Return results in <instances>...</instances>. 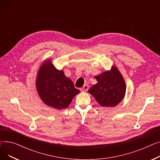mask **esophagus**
<instances>
[{"label":"esophagus","mask_w":160,"mask_h":160,"mask_svg":"<svg viewBox=\"0 0 160 160\" xmlns=\"http://www.w3.org/2000/svg\"><path fill=\"white\" fill-rule=\"evenodd\" d=\"M89 89V86L88 85H84L82 88H80L81 91H87Z\"/></svg>","instance_id":"34e87169"}]
</instances>
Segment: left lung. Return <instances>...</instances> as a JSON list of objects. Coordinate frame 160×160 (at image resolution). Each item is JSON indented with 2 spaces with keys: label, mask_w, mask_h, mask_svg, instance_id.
Returning a JSON list of instances; mask_svg holds the SVG:
<instances>
[{
  "label": "left lung",
  "mask_w": 160,
  "mask_h": 160,
  "mask_svg": "<svg viewBox=\"0 0 160 160\" xmlns=\"http://www.w3.org/2000/svg\"><path fill=\"white\" fill-rule=\"evenodd\" d=\"M98 83L88 92L94 97L99 104L105 107H114L125 95L126 85L121 74L115 67L96 77Z\"/></svg>",
  "instance_id": "obj_1"
}]
</instances>
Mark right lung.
<instances>
[{
    "label": "right lung",
    "instance_id": "1",
    "mask_svg": "<svg viewBox=\"0 0 160 160\" xmlns=\"http://www.w3.org/2000/svg\"><path fill=\"white\" fill-rule=\"evenodd\" d=\"M36 88L41 100L48 106L56 109L69 106L80 91L74 88L71 79L63 71H59L50 62H45L38 72Z\"/></svg>",
    "mask_w": 160,
    "mask_h": 160
}]
</instances>
